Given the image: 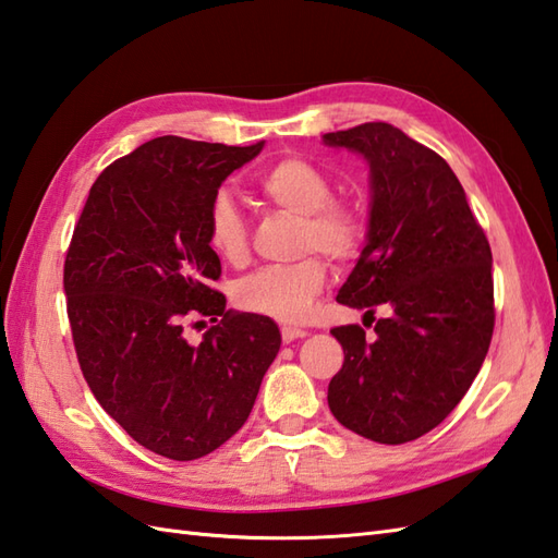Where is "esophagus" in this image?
Returning a JSON list of instances; mask_svg holds the SVG:
<instances>
[{"mask_svg":"<svg viewBox=\"0 0 558 558\" xmlns=\"http://www.w3.org/2000/svg\"><path fill=\"white\" fill-rule=\"evenodd\" d=\"M282 342H294V340H300V338H306L310 333H306V330H302V328H292V326H282Z\"/></svg>","mask_w":558,"mask_h":558,"instance_id":"1","label":"esophagus"}]
</instances>
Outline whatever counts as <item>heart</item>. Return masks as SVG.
Masks as SVG:
<instances>
[{
    "mask_svg": "<svg viewBox=\"0 0 558 558\" xmlns=\"http://www.w3.org/2000/svg\"><path fill=\"white\" fill-rule=\"evenodd\" d=\"M328 177L310 160L280 158L258 177V194L270 206L300 216V248H318L330 260H348L362 244V220L357 210L330 198ZM208 244L228 264H242L248 252L246 220L230 194L220 192L210 201L206 220ZM326 286L322 258L306 256L290 266H264L248 272L234 286L240 310L294 324L310 314L312 302Z\"/></svg>",
    "mask_w": 558,
    "mask_h": 558,
    "instance_id": "heart-1",
    "label": "heart"
}]
</instances>
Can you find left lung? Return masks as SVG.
Here are the masks:
<instances>
[{"label": "left lung", "instance_id": "8db88e82", "mask_svg": "<svg viewBox=\"0 0 558 558\" xmlns=\"http://www.w3.org/2000/svg\"><path fill=\"white\" fill-rule=\"evenodd\" d=\"M324 144L369 165L366 244L336 300L390 312L374 340L360 326L330 330L345 362L328 408L369 441H414L453 412L487 357L492 248L448 162L398 126L366 122L324 134Z\"/></svg>", "mask_w": 558, "mask_h": 558}]
</instances>
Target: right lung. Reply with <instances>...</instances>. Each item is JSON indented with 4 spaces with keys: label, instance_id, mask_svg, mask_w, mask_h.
I'll return each mask as SVG.
<instances>
[{
    "label": "right lung",
    "instance_id": "add662e5",
    "mask_svg": "<svg viewBox=\"0 0 558 558\" xmlns=\"http://www.w3.org/2000/svg\"><path fill=\"white\" fill-rule=\"evenodd\" d=\"M260 150L146 141L100 172L71 236L64 294L81 372L102 410L162 458H204L240 432L280 350L268 316L232 314L210 288V201ZM194 313L217 324L198 347L183 338Z\"/></svg>",
    "mask_w": 558,
    "mask_h": 558
}]
</instances>
